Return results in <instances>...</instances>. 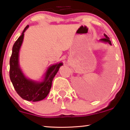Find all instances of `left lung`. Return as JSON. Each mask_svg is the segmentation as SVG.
Instances as JSON below:
<instances>
[{"instance_id": "1", "label": "left lung", "mask_w": 130, "mask_h": 130, "mask_svg": "<svg viewBox=\"0 0 130 130\" xmlns=\"http://www.w3.org/2000/svg\"><path fill=\"white\" fill-rule=\"evenodd\" d=\"M104 36L105 37L104 38L101 39V40H100L101 41H103V42H107V43H108V44H109V45H111L112 44H111V41L109 40V37H108V36L106 34H104Z\"/></svg>"}]
</instances>
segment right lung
<instances>
[{
    "mask_svg": "<svg viewBox=\"0 0 130 130\" xmlns=\"http://www.w3.org/2000/svg\"><path fill=\"white\" fill-rule=\"evenodd\" d=\"M28 27L29 25L25 28L22 34L16 41L12 47V53L9 61V76L14 89L22 99L37 102L44 99L49 93L53 80L63 63H60L50 67L46 72L44 80L41 83L30 80L25 77L19 67L18 57L24 32Z\"/></svg>",
    "mask_w": 130,
    "mask_h": 130,
    "instance_id": "right-lung-1",
    "label": "right lung"
}]
</instances>
